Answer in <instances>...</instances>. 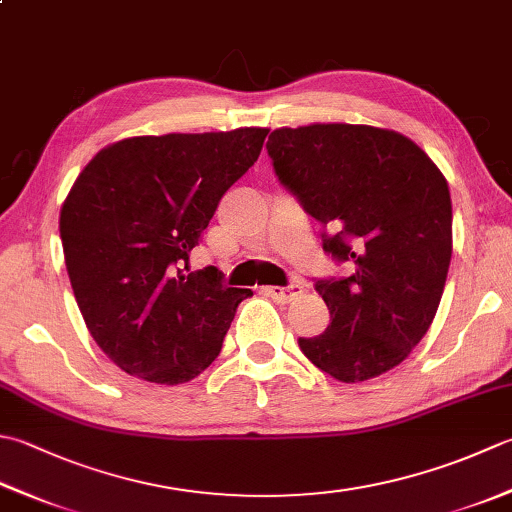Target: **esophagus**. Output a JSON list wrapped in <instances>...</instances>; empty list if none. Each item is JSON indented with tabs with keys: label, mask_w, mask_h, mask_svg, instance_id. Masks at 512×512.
<instances>
[{
	"label": "esophagus",
	"mask_w": 512,
	"mask_h": 512,
	"mask_svg": "<svg viewBox=\"0 0 512 512\" xmlns=\"http://www.w3.org/2000/svg\"><path fill=\"white\" fill-rule=\"evenodd\" d=\"M264 293L268 297H273L277 304H290V302H295L297 297L304 295V286L299 282L288 284V286H268V288H264Z\"/></svg>",
	"instance_id": "esophagus-1"
}]
</instances>
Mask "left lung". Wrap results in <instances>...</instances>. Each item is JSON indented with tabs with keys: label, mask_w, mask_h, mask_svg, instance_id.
Segmentation results:
<instances>
[{
	"label": "left lung",
	"mask_w": 512,
	"mask_h": 512,
	"mask_svg": "<svg viewBox=\"0 0 512 512\" xmlns=\"http://www.w3.org/2000/svg\"><path fill=\"white\" fill-rule=\"evenodd\" d=\"M275 175L322 233L348 277L317 279L330 326L299 337L326 375L355 384L410 355L430 328L453 255V206L433 159L395 130L362 124L277 128Z\"/></svg>",
	"instance_id": "8db88e82"
}]
</instances>
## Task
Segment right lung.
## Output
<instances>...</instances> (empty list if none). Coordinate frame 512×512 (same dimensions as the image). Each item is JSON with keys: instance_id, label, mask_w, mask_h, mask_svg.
<instances>
[{"instance_id": "add662e5", "label": "right lung", "mask_w": 512, "mask_h": 512, "mask_svg": "<svg viewBox=\"0 0 512 512\" xmlns=\"http://www.w3.org/2000/svg\"><path fill=\"white\" fill-rule=\"evenodd\" d=\"M268 128L130 137L99 150L59 215L66 270L97 346L124 373L184 384L215 362L239 302L188 255Z\"/></svg>"}]
</instances>
